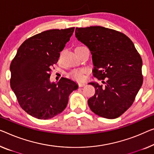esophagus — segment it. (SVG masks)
Returning a JSON list of instances; mask_svg holds the SVG:
<instances>
[{
	"label": "esophagus",
	"instance_id": "34e87169",
	"mask_svg": "<svg viewBox=\"0 0 154 154\" xmlns=\"http://www.w3.org/2000/svg\"><path fill=\"white\" fill-rule=\"evenodd\" d=\"M85 85H86V84L82 83V82H79V83H78V86H79V87H83L85 86Z\"/></svg>",
	"mask_w": 154,
	"mask_h": 154
}]
</instances>
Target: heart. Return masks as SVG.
I'll use <instances>...</instances> for the list:
<instances>
[{
    "mask_svg": "<svg viewBox=\"0 0 154 154\" xmlns=\"http://www.w3.org/2000/svg\"><path fill=\"white\" fill-rule=\"evenodd\" d=\"M82 47V45H79L76 48ZM88 72V70L85 68H77V69H74L71 70L69 72L68 75L72 79H74L77 81H82L85 79V74H86Z\"/></svg>",
    "mask_w": 154,
    "mask_h": 154,
    "instance_id": "obj_1",
    "label": "heart"
}]
</instances>
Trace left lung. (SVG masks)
<instances>
[{"mask_svg": "<svg viewBox=\"0 0 154 154\" xmlns=\"http://www.w3.org/2000/svg\"><path fill=\"white\" fill-rule=\"evenodd\" d=\"M75 36L91 50L93 76L106 84L89 83L95 89L88 100L89 107L102 118H118L133 104L143 84L140 55L127 35L115 29L77 27Z\"/></svg>", "mask_w": 154, "mask_h": 154, "instance_id": "left-lung-1", "label": "left lung"}]
</instances>
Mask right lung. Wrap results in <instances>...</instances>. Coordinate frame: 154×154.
Listing matches in <instances>:
<instances>
[{
    "mask_svg": "<svg viewBox=\"0 0 154 154\" xmlns=\"http://www.w3.org/2000/svg\"><path fill=\"white\" fill-rule=\"evenodd\" d=\"M75 27L50 29L24 41L10 64V86L20 106L34 118L48 120L61 113L68 97L78 88L65 77L55 84L50 77L60 52L70 40Z\"/></svg>",
    "mask_w": 154,
    "mask_h": 154,
    "instance_id": "obj_1",
    "label": "right lung"
}]
</instances>
